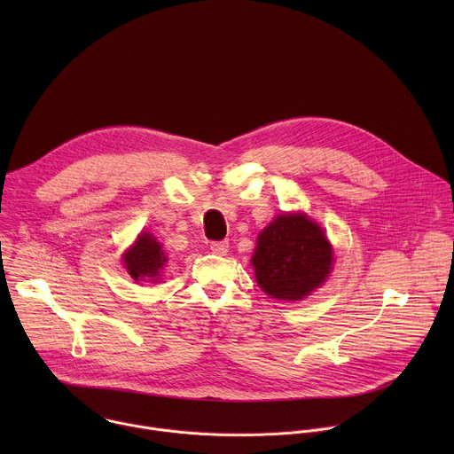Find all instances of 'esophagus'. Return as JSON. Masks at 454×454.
<instances>
[{
	"instance_id": "34e87169",
	"label": "esophagus",
	"mask_w": 454,
	"mask_h": 454,
	"mask_svg": "<svg viewBox=\"0 0 454 454\" xmlns=\"http://www.w3.org/2000/svg\"><path fill=\"white\" fill-rule=\"evenodd\" d=\"M210 249H212L215 254H226V251H228V242H226V240H212V242H210Z\"/></svg>"
}]
</instances>
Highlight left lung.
I'll use <instances>...</instances> for the list:
<instances>
[{"label": "left lung", "instance_id": "obj_1", "mask_svg": "<svg viewBox=\"0 0 454 454\" xmlns=\"http://www.w3.org/2000/svg\"><path fill=\"white\" fill-rule=\"evenodd\" d=\"M251 264L258 286L271 298L301 300L329 277L333 247L305 215H278L258 235Z\"/></svg>", "mask_w": 454, "mask_h": 454}]
</instances>
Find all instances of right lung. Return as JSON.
<instances>
[{
    "label": "right lung",
    "mask_w": 454,
    "mask_h": 454,
    "mask_svg": "<svg viewBox=\"0 0 454 454\" xmlns=\"http://www.w3.org/2000/svg\"><path fill=\"white\" fill-rule=\"evenodd\" d=\"M125 268L135 280H147L160 277V270L165 266L167 256L156 242V239L149 233H142L135 246L129 249L123 256Z\"/></svg>",
    "instance_id": "obj_1"
}]
</instances>
